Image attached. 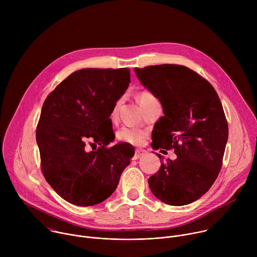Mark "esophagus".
I'll list each match as a JSON object with an SVG mask.
<instances>
[{
  "label": "esophagus",
  "instance_id": "obj_1",
  "mask_svg": "<svg viewBox=\"0 0 257 257\" xmlns=\"http://www.w3.org/2000/svg\"><path fill=\"white\" fill-rule=\"evenodd\" d=\"M145 154H146V152L144 150H136L135 154H134V157H133V160H138L140 157L144 156Z\"/></svg>",
  "mask_w": 257,
  "mask_h": 257
}]
</instances>
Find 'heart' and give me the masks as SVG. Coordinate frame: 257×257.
<instances>
[{
    "label": "heart",
    "instance_id": "b5f03b06",
    "mask_svg": "<svg viewBox=\"0 0 257 257\" xmlns=\"http://www.w3.org/2000/svg\"><path fill=\"white\" fill-rule=\"evenodd\" d=\"M138 99H139V102H140L142 107L146 106V105L150 104L151 102H153L155 100H158L155 97V95L152 94L149 91H141L139 93ZM121 103H122V98L118 99L115 102V104L112 108V112H111V119L112 120L117 119ZM146 135H148V133H146V131L141 129V128L123 127L118 131L117 139L121 142H124V143H129V144H132V145H140L144 142V140L146 138Z\"/></svg>",
    "mask_w": 257,
    "mask_h": 257
}]
</instances>
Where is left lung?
I'll list each match as a JSON object with an SVG mask.
<instances>
[{
	"label": "left lung",
	"mask_w": 257,
	"mask_h": 257,
	"mask_svg": "<svg viewBox=\"0 0 257 257\" xmlns=\"http://www.w3.org/2000/svg\"><path fill=\"white\" fill-rule=\"evenodd\" d=\"M135 73L164 108L152 148L177 155L161 161L150 188L167 204H189L209 190L223 166L229 129L222 102L213 86L185 66H148Z\"/></svg>",
	"instance_id": "8db88e82"
}]
</instances>
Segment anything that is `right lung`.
<instances>
[{
  "mask_svg": "<svg viewBox=\"0 0 257 257\" xmlns=\"http://www.w3.org/2000/svg\"><path fill=\"white\" fill-rule=\"evenodd\" d=\"M130 82V71L81 69L72 73L46 98L36 127L42 172L51 187L78 206L102 202L116 190L134 154L115 139L109 119ZM99 144L88 151L86 142Z\"/></svg>",
  "mask_w": 257,
  "mask_h": 257,
  "instance_id": "1",
  "label": "right lung"
}]
</instances>
